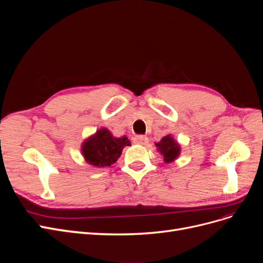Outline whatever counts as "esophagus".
I'll return each instance as SVG.
<instances>
[{
	"label": "esophagus",
	"mask_w": 263,
	"mask_h": 263,
	"mask_svg": "<svg viewBox=\"0 0 263 263\" xmlns=\"http://www.w3.org/2000/svg\"><path fill=\"white\" fill-rule=\"evenodd\" d=\"M134 143L137 144H141V145H146L148 143V138L146 135H137L134 138Z\"/></svg>",
	"instance_id": "34e87169"
}]
</instances>
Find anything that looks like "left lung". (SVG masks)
<instances>
[{
    "instance_id": "1",
    "label": "left lung",
    "mask_w": 263,
    "mask_h": 263,
    "mask_svg": "<svg viewBox=\"0 0 263 263\" xmlns=\"http://www.w3.org/2000/svg\"><path fill=\"white\" fill-rule=\"evenodd\" d=\"M158 151L163 156L164 162H171L176 159L180 154V145L174 141L171 135H166L159 143H156Z\"/></svg>"
}]
</instances>
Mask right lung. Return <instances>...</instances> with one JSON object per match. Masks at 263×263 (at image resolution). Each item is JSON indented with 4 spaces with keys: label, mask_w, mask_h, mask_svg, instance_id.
I'll list each match as a JSON object with an SVG mask.
<instances>
[{
    "label": "right lung",
    "mask_w": 263,
    "mask_h": 263,
    "mask_svg": "<svg viewBox=\"0 0 263 263\" xmlns=\"http://www.w3.org/2000/svg\"><path fill=\"white\" fill-rule=\"evenodd\" d=\"M125 137L114 138L107 129H101L82 145V154L87 163L95 167H108L120 157L124 146H130Z\"/></svg>",
    "instance_id": "right-lung-1"
}]
</instances>
